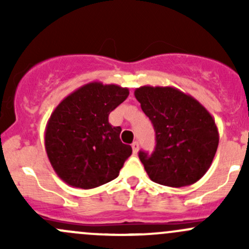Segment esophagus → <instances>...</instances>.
I'll return each instance as SVG.
<instances>
[{
	"mask_svg": "<svg viewBox=\"0 0 249 249\" xmlns=\"http://www.w3.org/2000/svg\"><path fill=\"white\" fill-rule=\"evenodd\" d=\"M131 147H132V152H134L135 154H137V152H139V149H140L139 142H134L131 144Z\"/></svg>",
	"mask_w": 249,
	"mask_h": 249,
	"instance_id": "esophagus-1",
	"label": "esophagus"
}]
</instances>
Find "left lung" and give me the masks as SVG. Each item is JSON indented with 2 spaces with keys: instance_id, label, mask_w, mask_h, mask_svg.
Wrapping results in <instances>:
<instances>
[{
  "instance_id": "8db88e82",
  "label": "left lung",
  "mask_w": 249,
  "mask_h": 249,
  "mask_svg": "<svg viewBox=\"0 0 249 249\" xmlns=\"http://www.w3.org/2000/svg\"><path fill=\"white\" fill-rule=\"evenodd\" d=\"M135 97L155 131L154 152L139 157L150 179L180 188L194 184L213 161L219 134L214 119L197 100L172 87H140Z\"/></svg>"
}]
</instances>
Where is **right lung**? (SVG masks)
I'll return each mask as SVG.
<instances>
[{"mask_svg": "<svg viewBox=\"0 0 249 249\" xmlns=\"http://www.w3.org/2000/svg\"><path fill=\"white\" fill-rule=\"evenodd\" d=\"M129 96V89L91 82L65 97L44 132L48 159L56 175L74 188L92 189L118 177L131 145L120 141V126L108 115Z\"/></svg>", "mask_w": 249, "mask_h": 249, "instance_id": "obj_1", "label": "right lung"}]
</instances>
